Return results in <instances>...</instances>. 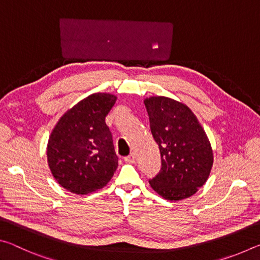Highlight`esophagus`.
Returning a JSON list of instances; mask_svg holds the SVG:
<instances>
[{
	"instance_id": "34e87169",
	"label": "esophagus",
	"mask_w": 260,
	"mask_h": 260,
	"mask_svg": "<svg viewBox=\"0 0 260 260\" xmlns=\"http://www.w3.org/2000/svg\"><path fill=\"white\" fill-rule=\"evenodd\" d=\"M125 161H127V162H134L135 161V156L133 155V153H131L129 156L125 157Z\"/></svg>"
}]
</instances>
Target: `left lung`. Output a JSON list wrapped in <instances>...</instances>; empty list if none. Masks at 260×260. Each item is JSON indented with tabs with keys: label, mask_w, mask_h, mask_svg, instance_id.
Here are the masks:
<instances>
[{
	"label": "left lung",
	"mask_w": 260,
	"mask_h": 260,
	"mask_svg": "<svg viewBox=\"0 0 260 260\" xmlns=\"http://www.w3.org/2000/svg\"><path fill=\"white\" fill-rule=\"evenodd\" d=\"M144 105L161 158L160 172L149 183L165 200L188 199L206 182L212 169L208 135L191 110L179 101L151 96Z\"/></svg>",
	"instance_id": "obj_1"
}]
</instances>
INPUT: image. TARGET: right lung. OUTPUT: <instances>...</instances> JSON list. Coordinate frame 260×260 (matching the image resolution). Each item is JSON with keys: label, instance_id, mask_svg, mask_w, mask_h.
Here are the masks:
<instances>
[{"label": "right lung", "instance_id": "right-lung-1", "mask_svg": "<svg viewBox=\"0 0 260 260\" xmlns=\"http://www.w3.org/2000/svg\"><path fill=\"white\" fill-rule=\"evenodd\" d=\"M117 96L95 93L69 109L48 140L47 159L52 175L70 192L87 195L107 186L118 167L105 117Z\"/></svg>", "mask_w": 260, "mask_h": 260}]
</instances>
